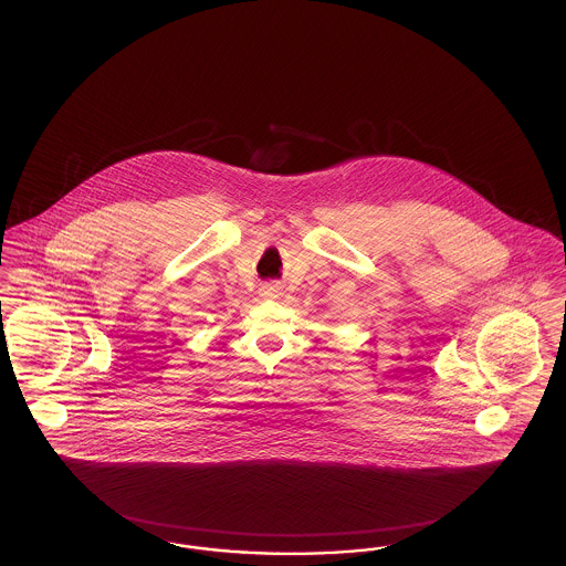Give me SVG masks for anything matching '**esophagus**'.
<instances>
[{
  "label": "esophagus",
  "mask_w": 566,
  "mask_h": 566,
  "mask_svg": "<svg viewBox=\"0 0 566 566\" xmlns=\"http://www.w3.org/2000/svg\"><path fill=\"white\" fill-rule=\"evenodd\" d=\"M259 293H261V296H265V298H277V296L282 295V289L277 284H273V282H268V284H263L259 289Z\"/></svg>",
  "instance_id": "1"
}]
</instances>
